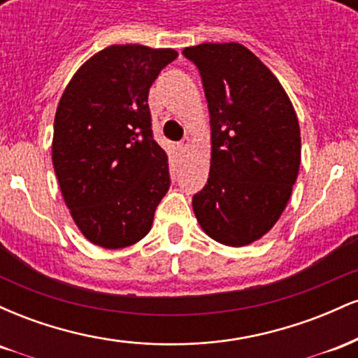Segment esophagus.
I'll return each mask as SVG.
<instances>
[{
  "label": "esophagus",
  "instance_id": "esophagus-1",
  "mask_svg": "<svg viewBox=\"0 0 358 358\" xmlns=\"http://www.w3.org/2000/svg\"><path fill=\"white\" fill-rule=\"evenodd\" d=\"M188 146H190V138H183L182 139V141H178V148H180V150H187V148Z\"/></svg>",
  "mask_w": 358,
  "mask_h": 358
}]
</instances>
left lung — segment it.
Masks as SVG:
<instances>
[{"label":"left lung","instance_id":"8db88e82","mask_svg":"<svg viewBox=\"0 0 358 358\" xmlns=\"http://www.w3.org/2000/svg\"><path fill=\"white\" fill-rule=\"evenodd\" d=\"M199 69L212 127L210 173L193 195L200 227L225 245H248L276 224L296 182L301 136L273 72L241 43L182 52Z\"/></svg>","mask_w":358,"mask_h":358}]
</instances>
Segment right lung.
Instances as JSON below:
<instances>
[{
    "label": "right lung",
    "mask_w": 358,
    "mask_h": 358,
    "mask_svg": "<svg viewBox=\"0 0 358 358\" xmlns=\"http://www.w3.org/2000/svg\"><path fill=\"white\" fill-rule=\"evenodd\" d=\"M176 57L171 48L110 45L85 62L62 94L53 168L72 219L92 244L119 249L141 241L170 188L148 92Z\"/></svg>",
    "instance_id": "right-lung-1"
}]
</instances>
